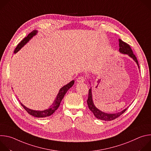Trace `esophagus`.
I'll return each instance as SVG.
<instances>
[{"instance_id": "1", "label": "esophagus", "mask_w": 151, "mask_h": 151, "mask_svg": "<svg viewBox=\"0 0 151 151\" xmlns=\"http://www.w3.org/2000/svg\"><path fill=\"white\" fill-rule=\"evenodd\" d=\"M76 81H77V82H78V83L83 82L85 81V78H84L83 77H82V76H80V77H79V78L77 79Z\"/></svg>"}]
</instances>
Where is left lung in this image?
Wrapping results in <instances>:
<instances>
[{
    "instance_id": "1",
    "label": "left lung",
    "mask_w": 151,
    "mask_h": 151,
    "mask_svg": "<svg viewBox=\"0 0 151 151\" xmlns=\"http://www.w3.org/2000/svg\"><path fill=\"white\" fill-rule=\"evenodd\" d=\"M119 51L120 53L123 54H127L129 57H131L137 64V65L138 66V68L139 69V65L138 63V61L137 60L136 57L135 55L133 54L132 50L131 49L130 45L128 44H126L125 42H123L122 40L120 39H119ZM90 84H91L90 81H89ZM87 104L88 106V107L90 110L93 113L94 115L99 119L103 120V121H112L114 120L118 117H119L120 115H121L123 113L125 112V111L127 110L128 108V107L127 108L124 109L122 111L115 113V114H108V113H106L104 112L96 107L95 104H94V101L93 100V94H92V87L90 88L89 90V93H88V100H87Z\"/></svg>"
}]
</instances>
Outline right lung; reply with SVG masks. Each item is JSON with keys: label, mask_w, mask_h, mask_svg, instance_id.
<instances>
[{"label": "right lung", "mask_w": 151, "mask_h": 151, "mask_svg": "<svg viewBox=\"0 0 151 151\" xmlns=\"http://www.w3.org/2000/svg\"><path fill=\"white\" fill-rule=\"evenodd\" d=\"M38 31L35 30H33L32 32H31L30 33H29L28 35V36L27 37H26L23 40H21L19 44L17 45V47H16L15 51H14V53L16 54L17 52H18L21 48H22L27 43H28L29 42V40L35 36H36L37 33ZM75 83V81L73 80L72 81H70L69 83H68V84L64 85L63 87H61L58 93L57 94V96L55 98V99L54 100V102L52 103V104L49 107V108H48L47 109L44 110V111H35V110H33V109H30L28 107H26L24 104H23L22 103H21V106H22L24 109L31 115L35 116V117H37V118H45L47 116H51L52 114H53V113L58 108V107L60 106V103L61 101V100H63L64 96H65L66 93L68 92V91L72 87V86L74 85Z\"/></svg>", "instance_id": "obj_1"}]
</instances>
